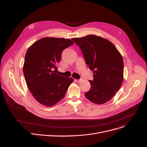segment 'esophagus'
<instances>
[{"label": "esophagus", "instance_id": "1", "mask_svg": "<svg viewBox=\"0 0 147 147\" xmlns=\"http://www.w3.org/2000/svg\"><path fill=\"white\" fill-rule=\"evenodd\" d=\"M81 80H82V79H79V80H78V79H75V80H74V81H75L76 82H78V83H79Z\"/></svg>", "mask_w": 147, "mask_h": 147}]
</instances>
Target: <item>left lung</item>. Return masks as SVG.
<instances>
[{"label":"left lung","mask_w":147,"mask_h":147,"mask_svg":"<svg viewBox=\"0 0 147 147\" xmlns=\"http://www.w3.org/2000/svg\"><path fill=\"white\" fill-rule=\"evenodd\" d=\"M72 40L80 48L86 64L93 71L90 89L84 94L92 102L103 104L115 95L123 80L124 64L121 53L106 38L94 34Z\"/></svg>","instance_id":"obj_1"}]
</instances>
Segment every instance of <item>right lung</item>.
<instances>
[{
    "mask_svg": "<svg viewBox=\"0 0 147 147\" xmlns=\"http://www.w3.org/2000/svg\"><path fill=\"white\" fill-rule=\"evenodd\" d=\"M73 43L68 38L46 37L28 48L23 73L27 87L38 102L52 107L64 97L73 79L59 76L57 64L63 50Z\"/></svg>",
    "mask_w": 147,
    "mask_h": 147,
    "instance_id": "right-lung-1",
    "label": "right lung"
}]
</instances>
